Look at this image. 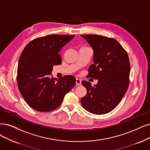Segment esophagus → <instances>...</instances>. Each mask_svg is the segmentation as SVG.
<instances>
[{
    "instance_id": "esophagus-1",
    "label": "esophagus",
    "mask_w": 150,
    "mask_h": 150,
    "mask_svg": "<svg viewBox=\"0 0 150 150\" xmlns=\"http://www.w3.org/2000/svg\"><path fill=\"white\" fill-rule=\"evenodd\" d=\"M81 80H80V79H77L76 80V85H81Z\"/></svg>"
}]
</instances>
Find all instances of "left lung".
I'll return each mask as SVG.
<instances>
[{
  "mask_svg": "<svg viewBox=\"0 0 150 150\" xmlns=\"http://www.w3.org/2000/svg\"><path fill=\"white\" fill-rule=\"evenodd\" d=\"M92 47L94 64L88 69L87 78L98 80L82 81L86 95L81 99L83 108L94 114H104L113 110L124 96L129 85L130 64L129 55L114 38L98 35H81Z\"/></svg>",
  "mask_w": 150,
  "mask_h": 150,
  "instance_id": "1",
  "label": "left lung"
}]
</instances>
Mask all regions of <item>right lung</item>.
<instances>
[{
    "label": "right lung",
    "mask_w": 150,
    "mask_h": 150,
    "mask_svg": "<svg viewBox=\"0 0 150 150\" xmlns=\"http://www.w3.org/2000/svg\"><path fill=\"white\" fill-rule=\"evenodd\" d=\"M51 35L31 41L22 51L17 69L19 91L29 106L39 112L57 108L76 79L65 75L57 80L51 76L53 66L62 63L59 52L74 37Z\"/></svg>",
    "instance_id": "right-lung-1"
}]
</instances>
